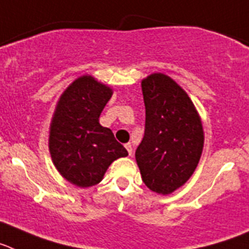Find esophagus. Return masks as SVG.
Returning a JSON list of instances; mask_svg holds the SVG:
<instances>
[{"mask_svg":"<svg viewBox=\"0 0 249 249\" xmlns=\"http://www.w3.org/2000/svg\"><path fill=\"white\" fill-rule=\"evenodd\" d=\"M125 148H126L127 153H129V155L133 154V146H131L130 142H127V144H125Z\"/></svg>","mask_w":249,"mask_h":249,"instance_id":"34e87169","label":"esophagus"}]
</instances>
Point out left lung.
I'll list each match as a JSON object with an SVG mask.
<instances>
[{
	"label": "left lung",
	"instance_id": "left-lung-1",
	"mask_svg": "<svg viewBox=\"0 0 249 249\" xmlns=\"http://www.w3.org/2000/svg\"><path fill=\"white\" fill-rule=\"evenodd\" d=\"M145 131L135 151L142 181L158 194L185 184L199 163L204 144L202 122L187 92L164 73L142 81Z\"/></svg>",
	"mask_w": 249,
	"mask_h": 249
}]
</instances>
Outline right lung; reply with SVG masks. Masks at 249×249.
Returning a JSON list of instances; mask_svg holds the SVG:
<instances>
[{
	"label": "right lung",
	"mask_w": 249,
	"mask_h": 249,
	"mask_svg": "<svg viewBox=\"0 0 249 249\" xmlns=\"http://www.w3.org/2000/svg\"><path fill=\"white\" fill-rule=\"evenodd\" d=\"M111 95L109 86L84 75L62 92L56 105L50 125V154L60 174L80 188L100 183L110 164L127 155L109 127L99 123Z\"/></svg>",
	"instance_id": "right-lung-1"
}]
</instances>
